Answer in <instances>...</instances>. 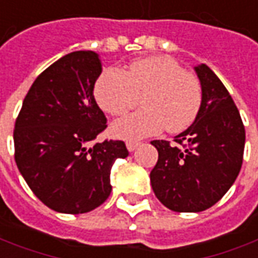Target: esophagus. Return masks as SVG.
<instances>
[{"label":"esophagus","mask_w":258,"mask_h":258,"mask_svg":"<svg viewBox=\"0 0 258 258\" xmlns=\"http://www.w3.org/2000/svg\"><path fill=\"white\" fill-rule=\"evenodd\" d=\"M125 145H127V150H128L130 152H133L134 150H136L137 147L140 145V143H137V141H127Z\"/></svg>","instance_id":"34e87169"}]
</instances>
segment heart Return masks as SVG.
Masks as SVG:
<instances>
[{"mask_svg": "<svg viewBox=\"0 0 258 258\" xmlns=\"http://www.w3.org/2000/svg\"><path fill=\"white\" fill-rule=\"evenodd\" d=\"M94 97L107 114L124 115L141 97L143 110L113 124L114 136L140 140L165 130L182 133L202 107V85L190 70L169 56H150L124 70H106L94 85Z\"/></svg>", "mask_w": 258, "mask_h": 258, "instance_id": "1", "label": "heart"}]
</instances>
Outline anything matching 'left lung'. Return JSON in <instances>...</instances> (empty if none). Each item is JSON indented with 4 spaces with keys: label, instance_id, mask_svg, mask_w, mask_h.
Listing matches in <instances>:
<instances>
[{
    "label": "left lung",
    "instance_id": "8db88e82",
    "mask_svg": "<svg viewBox=\"0 0 258 258\" xmlns=\"http://www.w3.org/2000/svg\"><path fill=\"white\" fill-rule=\"evenodd\" d=\"M202 107L194 124L173 144L154 140L158 161L150 173L158 201L173 212H202L219 202L243 164L246 131L220 79L206 64L195 68Z\"/></svg>",
    "mask_w": 258,
    "mask_h": 258
}]
</instances>
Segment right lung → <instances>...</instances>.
I'll list each match as a JSON object with an SVG mask.
<instances>
[{
	"instance_id": "right-lung-1",
	"label": "right lung",
	"mask_w": 258,
	"mask_h": 258,
	"mask_svg": "<svg viewBox=\"0 0 258 258\" xmlns=\"http://www.w3.org/2000/svg\"><path fill=\"white\" fill-rule=\"evenodd\" d=\"M101 70L92 50L63 56L33 82L15 121L19 172L43 205L60 213H86L106 202L111 166L128 155L120 140L89 147L107 127L93 96Z\"/></svg>"
}]
</instances>
